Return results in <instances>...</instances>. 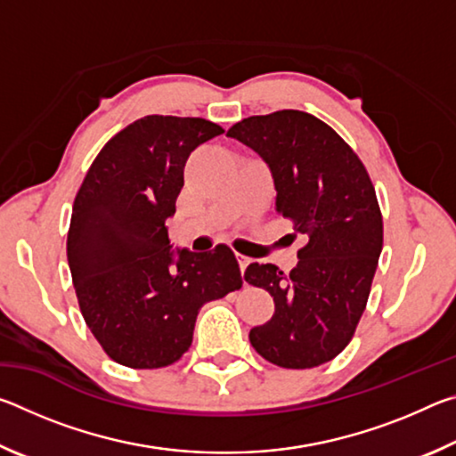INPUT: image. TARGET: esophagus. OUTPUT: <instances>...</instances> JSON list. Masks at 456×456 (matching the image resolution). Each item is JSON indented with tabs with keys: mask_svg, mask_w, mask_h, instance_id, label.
I'll return each instance as SVG.
<instances>
[{
	"mask_svg": "<svg viewBox=\"0 0 456 456\" xmlns=\"http://www.w3.org/2000/svg\"><path fill=\"white\" fill-rule=\"evenodd\" d=\"M237 261H239V269H241V273H245V269H247V265L251 264V259L249 257H245V256H241V253H237Z\"/></svg>",
	"mask_w": 456,
	"mask_h": 456,
	"instance_id": "1",
	"label": "esophagus"
}]
</instances>
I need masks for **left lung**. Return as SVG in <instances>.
I'll list each match as a JSON object with an SVG mask.
<instances>
[{"instance_id":"8db88e82","label":"left lung","mask_w":456,"mask_h":456,"mask_svg":"<svg viewBox=\"0 0 456 456\" xmlns=\"http://www.w3.org/2000/svg\"><path fill=\"white\" fill-rule=\"evenodd\" d=\"M227 136L256 151L277 191L275 211L305 237L289 273L251 264L245 281L272 293L275 314L249 331L251 346L281 368L334 360L364 314L382 215L364 165L334 128L302 110L249 117Z\"/></svg>"}]
</instances>
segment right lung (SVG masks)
Returning a JSON list of instances; mask_svg holds the SVG:
<instances>
[{"mask_svg": "<svg viewBox=\"0 0 456 456\" xmlns=\"http://www.w3.org/2000/svg\"><path fill=\"white\" fill-rule=\"evenodd\" d=\"M223 128L205 118L144 117L110 138L74 199L68 265L86 326L122 366L173 364L192 342L197 314L243 285L227 245L173 249L189 154Z\"/></svg>", "mask_w": 456, "mask_h": 456, "instance_id": "add662e5", "label": "right lung"}]
</instances>
